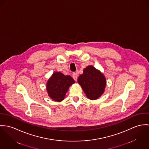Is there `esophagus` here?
I'll return each mask as SVG.
<instances>
[{
  "mask_svg": "<svg viewBox=\"0 0 149 149\" xmlns=\"http://www.w3.org/2000/svg\"><path fill=\"white\" fill-rule=\"evenodd\" d=\"M77 77H78V75H77V73L74 72V73L72 74V78H73V79H74L75 81H77Z\"/></svg>",
  "mask_w": 149,
  "mask_h": 149,
  "instance_id": "34e87169",
  "label": "esophagus"
}]
</instances>
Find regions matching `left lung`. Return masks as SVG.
I'll return each mask as SVG.
<instances>
[{"mask_svg": "<svg viewBox=\"0 0 149 149\" xmlns=\"http://www.w3.org/2000/svg\"><path fill=\"white\" fill-rule=\"evenodd\" d=\"M87 98L96 100L103 94L106 86V79L102 72L92 65L83 69L82 74L78 78Z\"/></svg>", "mask_w": 149, "mask_h": 149, "instance_id": "obj_1", "label": "left lung"}]
</instances>
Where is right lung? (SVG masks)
Listing matches in <instances>:
<instances>
[{
  "mask_svg": "<svg viewBox=\"0 0 149 149\" xmlns=\"http://www.w3.org/2000/svg\"><path fill=\"white\" fill-rule=\"evenodd\" d=\"M74 83L70 75H65L61 72H54L46 84L48 95L55 102H61L65 98L69 87Z\"/></svg>",
  "mask_w": 149,
  "mask_h": 149,
  "instance_id": "obj_1",
  "label": "right lung"
}]
</instances>
